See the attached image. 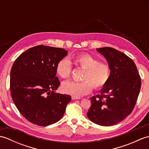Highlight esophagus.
<instances>
[{
  "instance_id": "34e87169",
  "label": "esophagus",
  "mask_w": 149,
  "mask_h": 149,
  "mask_svg": "<svg viewBox=\"0 0 149 149\" xmlns=\"http://www.w3.org/2000/svg\"><path fill=\"white\" fill-rule=\"evenodd\" d=\"M72 99L73 100H79V99H81V97H77L72 96Z\"/></svg>"
}]
</instances>
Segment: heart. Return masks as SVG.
Listing matches in <instances>:
<instances>
[{"label": "heart", "instance_id": "obj_1", "mask_svg": "<svg viewBox=\"0 0 149 149\" xmlns=\"http://www.w3.org/2000/svg\"><path fill=\"white\" fill-rule=\"evenodd\" d=\"M72 61L76 66L85 70L83 77L84 81L81 83L66 82L63 85V90L66 93L74 97H81L90 93L93 90V85L96 89H100L108 82L111 70L107 64L100 63L99 60L88 54L75 56ZM71 71V63L68 59H61L56 65V74L61 79L69 78Z\"/></svg>", "mask_w": 149, "mask_h": 149}]
</instances>
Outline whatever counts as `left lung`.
<instances>
[{
  "label": "left lung",
  "mask_w": 149,
  "mask_h": 149,
  "mask_svg": "<svg viewBox=\"0 0 149 149\" xmlns=\"http://www.w3.org/2000/svg\"><path fill=\"white\" fill-rule=\"evenodd\" d=\"M108 63L111 75L100 94L90 98L87 116L102 126L117 124L130 115L141 88V79L132 60L111 47L97 49Z\"/></svg>",
  "instance_id": "8db88e82"
}]
</instances>
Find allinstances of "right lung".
Instances as JSON below:
<instances>
[{
	"label": "right lung",
	"mask_w": 149,
	"mask_h": 149,
	"mask_svg": "<svg viewBox=\"0 0 149 149\" xmlns=\"http://www.w3.org/2000/svg\"><path fill=\"white\" fill-rule=\"evenodd\" d=\"M64 49L45 45L30 48L19 56L10 72L13 100L28 121L47 126L61 119L71 97L56 92L58 63L67 55Z\"/></svg>",
	"instance_id": "1"
}]
</instances>
